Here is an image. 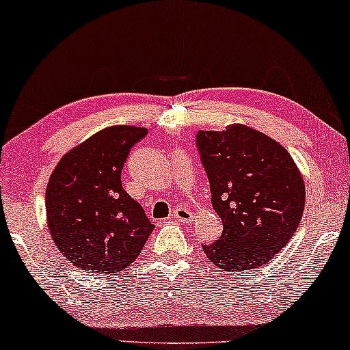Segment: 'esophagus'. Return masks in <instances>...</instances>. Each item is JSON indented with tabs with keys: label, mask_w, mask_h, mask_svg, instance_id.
Here are the masks:
<instances>
[{
	"label": "esophagus",
	"mask_w": 350,
	"mask_h": 350,
	"mask_svg": "<svg viewBox=\"0 0 350 350\" xmlns=\"http://www.w3.org/2000/svg\"><path fill=\"white\" fill-rule=\"evenodd\" d=\"M172 216H174V219L180 221V223H190V221L193 219L192 211H190L189 208H184V206H180V208H178V210H174Z\"/></svg>",
	"instance_id": "esophagus-1"
}]
</instances>
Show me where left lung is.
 Instances as JSON below:
<instances>
[{
	"label": "left lung",
	"mask_w": 350,
	"mask_h": 350,
	"mask_svg": "<svg viewBox=\"0 0 350 350\" xmlns=\"http://www.w3.org/2000/svg\"><path fill=\"white\" fill-rule=\"evenodd\" d=\"M197 147L211 205L223 221L221 237L203 252L223 271L262 267L297 231L305 206L302 172L280 142L244 124L200 131Z\"/></svg>",
	"instance_id": "left-lung-1"
}]
</instances>
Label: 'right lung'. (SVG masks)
Returning a JSON list of instances; mask_svg holds the SVG:
<instances>
[{
  "label": "right lung",
  "instance_id": "right-lung-1",
  "mask_svg": "<svg viewBox=\"0 0 350 350\" xmlns=\"http://www.w3.org/2000/svg\"><path fill=\"white\" fill-rule=\"evenodd\" d=\"M148 131L111 126L61 158L46 185V224L57 249L85 271L116 273L135 262L154 224L122 189L131 148Z\"/></svg>",
  "mask_w": 350,
  "mask_h": 350
}]
</instances>
